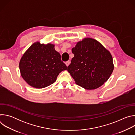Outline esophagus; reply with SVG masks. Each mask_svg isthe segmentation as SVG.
<instances>
[{"label":"esophagus","instance_id":"esophagus-1","mask_svg":"<svg viewBox=\"0 0 135 135\" xmlns=\"http://www.w3.org/2000/svg\"><path fill=\"white\" fill-rule=\"evenodd\" d=\"M70 61H66V66L68 67V66H69V65L70 64Z\"/></svg>","mask_w":135,"mask_h":135}]
</instances>
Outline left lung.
I'll return each instance as SVG.
<instances>
[{"label":"left lung","instance_id":"8db88e82","mask_svg":"<svg viewBox=\"0 0 135 135\" xmlns=\"http://www.w3.org/2000/svg\"><path fill=\"white\" fill-rule=\"evenodd\" d=\"M71 51L74 56L67 70L76 84L86 90H94L108 80L114 67L113 57L100 43L85 38Z\"/></svg>","mask_w":135,"mask_h":135}]
</instances>
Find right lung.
<instances>
[{
    "instance_id": "1",
    "label": "right lung",
    "mask_w": 135,
    "mask_h": 135,
    "mask_svg": "<svg viewBox=\"0 0 135 135\" xmlns=\"http://www.w3.org/2000/svg\"><path fill=\"white\" fill-rule=\"evenodd\" d=\"M21 75L31 86L42 89L55 82L57 76L67 69L54 45L32 44L22 55L19 62Z\"/></svg>"
}]
</instances>
